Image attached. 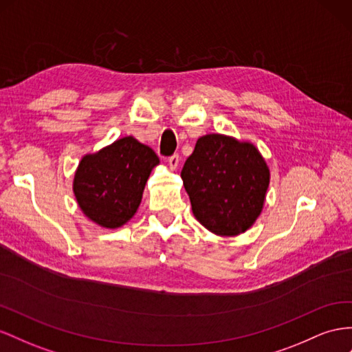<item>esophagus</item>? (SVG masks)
<instances>
[{
	"instance_id": "34e87169",
	"label": "esophagus",
	"mask_w": 352,
	"mask_h": 352,
	"mask_svg": "<svg viewBox=\"0 0 352 352\" xmlns=\"http://www.w3.org/2000/svg\"><path fill=\"white\" fill-rule=\"evenodd\" d=\"M179 155L175 154L168 158V166H170V170H176L179 167Z\"/></svg>"
}]
</instances>
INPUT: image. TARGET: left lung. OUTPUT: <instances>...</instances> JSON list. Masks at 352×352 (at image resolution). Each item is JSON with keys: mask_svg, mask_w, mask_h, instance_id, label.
<instances>
[{"mask_svg": "<svg viewBox=\"0 0 352 352\" xmlns=\"http://www.w3.org/2000/svg\"><path fill=\"white\" fill-rule=\"evenodd\" d=\"M195 219L219 236H236L263 210L271 172L249 140L201 136L180 173Z\"/></svg>", "mask_w": 352, "mask_h": 352, "instance_id": "1", "label": "left lung"}]
</instances>
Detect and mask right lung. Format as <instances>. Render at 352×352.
I'll use <instances>...</instances> for the list:
<instances>
[{
  "mask_svg": "<svg viewBox=\"0 0 352 352\" xmlns=\"http://www.w3.org/2000/svg\"><path fill=\"white\" fill-rule=\"evenodd\" d=\"M158 164L154 151L133 136L82 155L72 182L82 214L107 230L126 225L136 214L146 180Z\"/></svg>",
  "mask_w": 352,
  "mask_h": 352,
  "instance_id": "1",
  "label": "right lung"
}]
</instances>
